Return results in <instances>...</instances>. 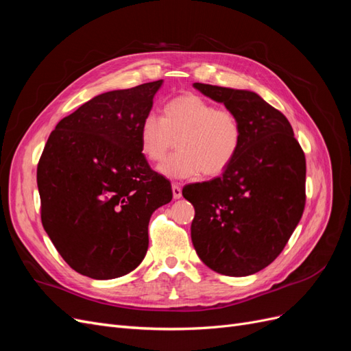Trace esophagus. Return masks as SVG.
Listing matches in <instances>:
<instances>
[{
	"mask_svg": "<svg viewBox=\"0 0 351 351\" xmlns=\"http://www.w3.org/2000/svg\"><path fill=\"white\" fill-rule=\"evenodd\" d=\"M173 197H174V199H180V197H182V186L177 184V183L173 184Z\"/></svg>",
	"mask_w": 351,
	"mask_h": 351,
	"instance_id": "34e87169",
	"label": "esophagus"
}]
</instances>
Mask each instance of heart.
Masks as SVG:
<instances>
[{"instance_id": "1", "label": "heart", "mask_w": 351, "mask_h": 351, "mask_svg": "<svg viewBox=\"0 0 351 351\" xmlns=\"http://www.w3.org/2000/svg\"><path fill=\"white\" fill-rule=\"evenodd\" d=\"M174 141L178 152L159 167L161 174L184 180L202 171L214 177L237 155L241 125L232 111L184 93L164 105L161 119L149 114L139 124L141 151L149 162H161Z\"/></svg>"}]
</instances>
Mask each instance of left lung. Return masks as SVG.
<instances>
[{
    "instance_id": "1",
    "label": "left lung",
    "mask_w": 351,
    "mask_h": 351,
    "mask_svg": "<svg viewBox=\"0 0 351 351\" xmlns=\"http://www.w3.org/2000/svg\"><path fill=\"white\" fill-rule=\"evenodd\" d=\"M193 88L237 115L241 143L221 177L183 189L195 206L192 241L212 271L246 277L274 262L299 224L304 154L285 115L256 92L205 83Z\"/></svg>"
}]
</instances>
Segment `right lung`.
Masks as SVG:
<instances>
[{
    "instance_id": "1",
    "label": "right lung",
    "mask_w": 351,
    "mask_h": 351,
    "mask_svg": "<svg viewBox=\"0 0 351 351\" xmlns=\"http://www.w3.org/2000/svg\"><path fill=\"white\" fill-rule=\"evenodd\" d=\"M162 83L83 104L57 124L39 159L42 226L62 259L89 278H119L139 267L152 212L173 199L139 143V124Z\"/></svg>"
}]
</instances>
